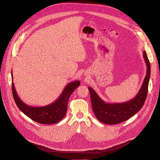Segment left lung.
I'll return each mask as SVG.
<instances>
[{
    "label": "left lung",
    "instance_id": "1",
    "mask_svg": "<svg viewBox=\"0 0 160 160\" xmlns=\"http://www.w3.org/2000/svg\"><path fill=\"white\" fill-rule=\"evenodd\" d=\"M143 56L147 67L146 75L139 91L132 99L123 103H107L100 98L93 89L88 87L92 109L97 119L102 123L117 124L122 122L131 118L142 108L147 97L151 74L150 63L145 51H143Z\"/></svg>",
    "mask_w": 160,
    "mask_h": 160
}]
</instances>
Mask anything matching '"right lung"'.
<instances>
[{"instance_id":"add662e5","label":"right lung","mask_w":160,"mask_h":160,"mask_svg":"<svg viewBox=\"0 0 160 160\" xmlns=\"http://www.w3.org/2000/svg\"><path fill=\"white\" fill-rule=\"evenodd\" d=\"M12 78V72H11ZM80 81L69 83L57 100L43 107H32L24 103L18 95L12 83V91L14 101L18 108L32 120L43 124H52L60 122L65 116L67 111V104L69 98L73 91L80 85Z\"/></svg>"}]
</instances>
